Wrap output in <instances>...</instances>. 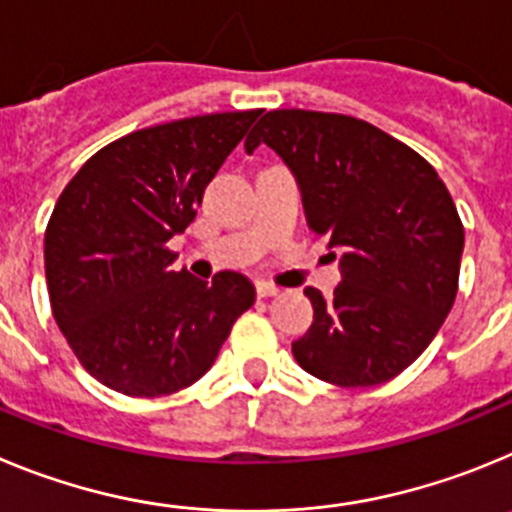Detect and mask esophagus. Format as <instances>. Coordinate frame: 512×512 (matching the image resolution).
I'll return each mask as SVG.
<instances>
[{"mask_svg":"<svg viewBox=\"0 0 512 512\" xmlns=\"http://www.w3.org/2000/svg\"><path fill=\"white\" fill-rule=\"evenodd\" d=\"M257 296H260V298L280 296V288H275V285H270V283H265V280H262V283H257Z\"/></svg>","mask_w":512,"mask_h":512,"instance_id":"esophagus-1","label":"esophagus"}]
</instances>
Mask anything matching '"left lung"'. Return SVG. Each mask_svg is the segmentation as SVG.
Returning <instances> with one entry per match:
<instances>
[{
	"instance_id": "8db88e82",
	"label": "left lung",
	"mask_w": 512,
	"mask_h": 512,
	"mask_svg": "<svg viewBox=\"0 0 512 512\" xmlns=\"http://www.w3.org/2000/svg\"><path fill=\"white\" fill-rule=\"evenodd\" d=\"M267 145L301 191L308 229L339 252L334 296L306 288L313 324L293 342L308 375L367 388L431 344L457 298L464 229L444 181L411 147L347 114L275 109L245 150Z\"/></svg>"
}]
</instances>
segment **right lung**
I'll return each instance as SVG.
<instances>
[{
    "instance_id": "obj_1",
    "label": "right lung",
    "mask_w": 512,
    "mask_h": 512,
    "mask_svg": "<svg viewBox=\"0 0 512 512\" xmlns=\"http://www.w3.org/2000/svg\"><path fill=\"white\" fill-rule=\"evenodd\" d=\"M262 114L224 112L137 130L101 147L63 188L45 229L55 324L81 365L132 398L178 393L214 365L255 285L176 273L168 242Z\"/></svg>"
}]
</instances>
